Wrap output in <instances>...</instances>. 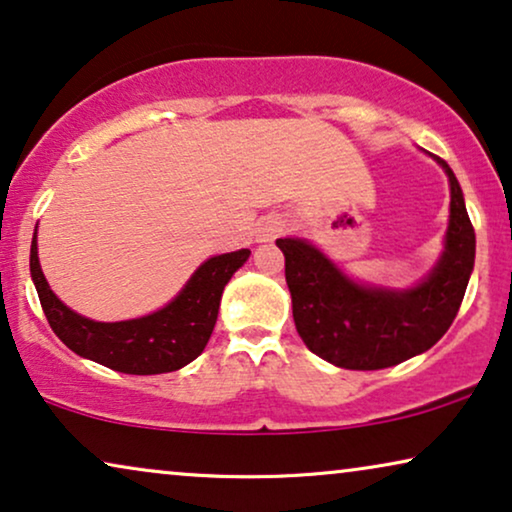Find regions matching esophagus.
Listing matches in <instances>:
<instances>
[{"instance_id":"obj_1","label":"esophagus","mask_w":512,"mask_h":512,"mask_svg":"<svg viewBox=\"0 0 512 512\" xmlns=\"http://www.w3.org/2000/svg\"><path fill=\"white\" fill-rule=\"evenodd\" d=\"M284 230V221L277 219V216H268V219L258 221L256 228V240L258 242H272L275 237Z\"/></svg>"}]
</instances>
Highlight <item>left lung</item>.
I'll return each instance as SVG.
<instances>
[{"label":"left lung","mask_w":512,"mask_h":512,"mask_svg":"<svg viewBox=\"0 0 512 512\" xmlns=\"http://www.w3.org/2000/svg\"><path fill=\"white\" fill-rule=\"evenodd\" d=\"M445 247L429 275L410 289H384L347 277L324 251L300 237H279L293 321L312 354L347 370H380L426 352L447 333L475 263V230L450 165Z\"/></svg>","instance_id":"left-lung-1"}]
</instances>
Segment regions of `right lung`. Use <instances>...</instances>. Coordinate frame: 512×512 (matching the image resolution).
I'll list each match as a JSON object with an SVG mask.
<instances>
[{
  "label": "right lung",
  "mask_w": 512,
  "mask_h": 512,
  "mask_svg": "<svg viewBox=\"0 0 512 512\" xmlns=\"http://www.w3.org/2000/svg\"><path fill=\"white\" fill-rule=\"evenodd\" d=\"M251 251L212 256L193 272L177 296L160 310L128 321H95L62 303L39 265L37 228L30 249V272L53 333L74 354L128 375H158L198 359L219 317L221 293L247 263Z\"/></svg>",
  "instance_id": "obj_1"
}]
</instances>
